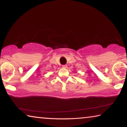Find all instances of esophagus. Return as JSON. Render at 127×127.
Masks as SVG:
<instances>
[{"label": "esophagus", "mask_w": 127, "mask_h": 127, "mask_svg": "<svg viewBox=\"0 0 127 127\" xmlns=\"http://www.w3.org/2000/svg\"><path fill=\"white\" fill-rule=\"evenodd\" d=\"M62 67H63V68H66V67H67V65H62Z\"/></svg>", "instance_id": "1"}]
</instances>
